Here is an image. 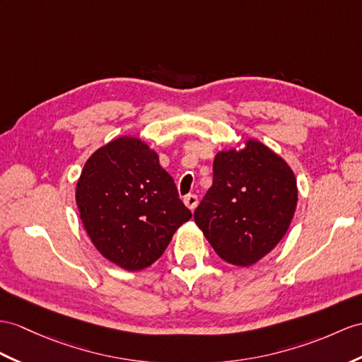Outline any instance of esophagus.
<instances>
[{
	"mask_svg": "<svg viewBox=\"0 0 362 362\" xmlns=\"http://www.w3.org/2000/svg\"><path fill=\"white\" fill-rule=\"evenodd\" d=\"M184 204H186L190 210H195L198 206V197L195 193H189V195L184 197Z\"/></svg>",
	"mask_w": 362,
	"mask_h": 362,
	"instance_id": "obj_1",
	"label": "esophagus"
}]
</instances>
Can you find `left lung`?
I'll return each instance as SVG.
<instances>
[{
    "label": "left lung",
    "mask_w": 362,
    "mask_h": 362,
    "mask_svg": "<svg viewBox=\"0 0 362 362\" xmlns=\"http://www.w3.org/2000/svg\"><path fill=\"white\" fill-rule=\"evenodd\" d=\"M298 201L296 180L283 158L259 141L219 152L214 184L193 218L219 258L247 267L283 240Z\"/></svg>",
    "instance_id": "8db88e82"
}]
</instances>
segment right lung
<instances>
[{
	"label": "right lung",
	"instance_id": "add662e5",
	"mask_svg": "<svg viewBox=\"0 0 362 362\" xmlns=\"http://www.w3.org/2000/svg\"><path fill=\"white\" fill-rule=\"evenodd\" d=\"M76 204L95 247L126 270L153 264L176 228L192 218L158 155L129 136L113 139L87 160Z\"/></svg>",
	"mask_w": 362,
	"mask_h": 362
}]
</instances>
